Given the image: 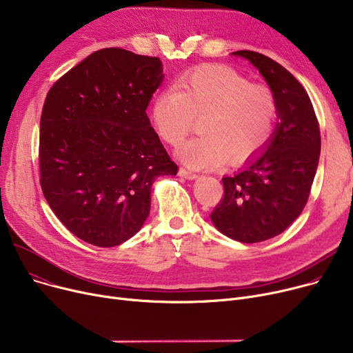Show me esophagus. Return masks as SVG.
Instances as JSON below:
<instances>
[{
	"label": "esophagus",
	"mask_w": 353,
	"mask_h": 353,
	"mask_svg": "<svg viewBox=\"0 0 353 353\" xmlns=\"http://www.w3.org/2000/svg\"><path fill=\"white\" fill-rule=\"evenodd\" d=\"M179 174H180L181 177H184V179H189V180H193V179H196V177H197V174H196L194 172L188 170V169H184V167H180Z\"/></svg>",
	"instance_id": "1"
}]
</instances>
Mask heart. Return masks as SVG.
I'll return each mask as SVG.
<instances>
[{
    "instance_id": "b5f03b06",
    "label": "heart",
    "mask_w": 353,
    "mask_h": 353,
    "mask_svg": "<svg viewBox=\"0 0 353 353\" xmlns=\"http://www.w3.org/2000/svg\"><path fill=\"white\" fill-rule=\"evenodd\" d=\"M277 116L273 91L252 84L228 67H200L183 74L176 87L157 92L152 120L159 136L173 147L188 137L196 117L200 136L184 143L179 157L194 169L242 163L270 141Z\"/></svg>"
}]
</instances>
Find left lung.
I'll return each instance as SVG.
<instances>
[{
  "instance_id": "left-lung-1",
  "label": "left lung",
  "mask_w": 353,
  "mask_h": 353,
  "mask_svg": "<svg viewBox=\"0 0 353 353\" xmlns=\"http://www.w3.org/2000/svg\"><path fill=\"white\" fill-rule=\"evenodd\" d=\"M262 74L277 104L274 134L266 150L242 170L225 176V193L210 217L228 237L263 242L285 232L306 206L321 154V130L303 85L266 55L240 50Z\"/></svg>"
}]
</instances>
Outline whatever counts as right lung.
Instances as JSON below:
<instances>
[{"label": "right lung", "instance_id": "right-lung-1", "mask_svg": "<svg viewBox=\"0 0 353 353\" xmlns=\"http://www.w3.org/2000/svg\"><path fill=\"white\" fill-rule=\"evenodd\" d=\"M163 79L160 59L111 47L67 71L46 97L41 189L61 223L90 245L133 237L154 180L177 173L145 113Z\"/></svg>", "mask_w": 353, "mask_h": 353}]
</instances>
